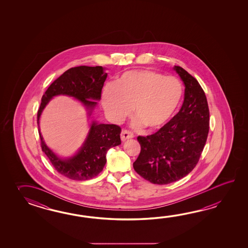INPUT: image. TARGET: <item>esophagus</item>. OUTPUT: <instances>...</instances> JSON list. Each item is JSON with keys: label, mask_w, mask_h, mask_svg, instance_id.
<instances>
[{"label": "esophagus", "mask_w": 248, "mask_h": 248, "mask_svg": "<svg viewBox=\"0 0 248 248\" xmlns=\"http://www.w3.org/2000/svg\"><path fill=\"white\" fill-rule=\"evenodd\" d=\"M121 137H122V141H126V140L133 138L134 135L132 134L131 132L128 131V130H123V131L122 132Z\"/></svg>", "instance_id": "esophagus-1"}]
</instances>
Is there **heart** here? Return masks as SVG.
Returning a JSON list of instances; mask_svg holds the SVG:
<instances>
[{
	"mask_svg": "<svg viewBox=\"0 0 248 248\" xmlns=\"http://www.w3.org/2000/svg\"><path fill=\"white\" fill-rule=\"evenodd\" d=\"M184 98V86L173 76L148 70L128 71L114 85L107 84L102 93V104L111 122L120 123L131 114L137 116L134 126H145L157 131L169 124Z\"/></svg>",
	"mask_w": 248,
	"mask_h": 248,
	"instance_id": "heart-1",
	"label": "heart"
}]
</instances>
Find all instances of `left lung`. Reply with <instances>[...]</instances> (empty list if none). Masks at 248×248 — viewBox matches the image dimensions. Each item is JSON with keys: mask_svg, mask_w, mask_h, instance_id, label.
Segmentation results:
<instances>
[{"mask_svg": "<svg viewBox=\"0 0 248 248\" xmlns=\"http://www.w3.org/2000/svg\"><path fill=\"white\" fill-rule=\"evenodd\" d=\"M185 86L180 111L167 126L147 137H138L141 153L133 164L142 178L169 185L192 171L203 152L209 131L206 95L198 80L181 66H174Z\"/></svg>", "mask_w": 248, "mask_h": 248, "instance_id": "obj_1", "label": "left lung"}]
</instances>
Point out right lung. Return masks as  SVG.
<instances>
[{
    "label": "right lung",
    "instance_id": "1",
    "mask_svg": "<svg viewBox=\"0 0 248 248\" xmlns=\"http://www.w3.org/2000/svg\"><path fill=\"white\" fill-rule=\"evenodd\" d=\"M107 78L102 66H77L69 69L48 87L42 95L37 113L38 126L42 111L54 96H71L84 106L90 120V129L79 150L70 157H60L45 143L39 130L42 152L47 155L58 173L69 179L86 181L100 173L106 163L109 149L122 143V128L113 124H102L92 114L100 101L102 89Z\"/></svg>",
    "mask_w": 248,
    "mask_h": 248
}]
</instances>
